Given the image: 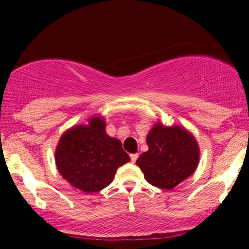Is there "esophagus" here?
Instances as JSON below:
<instances>
[{"mask_svg":"<svg viewBox=\"0 0 249 249\" xmlns=\"http://www.w3.org/2000/svg\"><path fill=\"white\" fill-rule=\"evenodd\" d=\"M130 158H131V161L136 162L137 159H138V153H132V154H130Z\"/></svg>","mask_w":249,"mask_h":249,"instance_id":"obj_1","label":"esophagus"}]
</instances>
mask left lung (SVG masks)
Listing matches in <instances>:
<instances>
[{
    "label": "left lung",
    "mask_w": 249,
    "mask_h": 249,
    "mask_svg": "<svg viewBox=\"0 0 249 249\" xmlns=\"http://www.w3.org/2000/svg\"><path fill=\"white\" fill-rule=\"evenodd\" d=\"M148 151L137 159L153 186L172 190L194 172L199 161L196 142L180 126L154 125L146 137Z\"/></svg>",
    "instance_id": "1"
}]
</instances>
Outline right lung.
Masks as SVG:
<instances>
[{"label": "right lung", "mask_w": 249, "mask_h": 249, "mask_svg": "<svg viewBox=\"0 0 249 249\" xmlns=\"http://www.w3.org/2000/svg\"><path fill=\"white\" fill-rule=\"evenodd\" d=\"M55 154L61 176L85 193L107 187L117 168L130 161L121 141L107 136L105 122L99 117L63 134Z\"/></svg>", "instance_id": "obj_1"}]
</instances>
